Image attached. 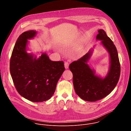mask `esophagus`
<instances>
[{
	"mask_svg": "<svg viewBox=\"0 0 131 131\" xmlns=\"http://www.w3.org/2000/svg\"><path fill=\"white\" fill-rule=\"evenodd\" d=\"M64 65H65V68L66 69H67L69 67V63L68 62H65L64 63Z\"/></svg>",
	"mask_w": 131,
	"mask_h": 131,
	"instance_id": "1",
	"label": "esophagus"
}]
</instances>
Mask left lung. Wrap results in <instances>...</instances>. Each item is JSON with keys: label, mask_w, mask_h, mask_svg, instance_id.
<instances>
[{"label": "left lung", "mask_w": 131, "mask_h": 131, "mask_svg": "<svg viewBox=\"0 0 131 131\" xmlns=\"http://www.w3.org/2000/svg\"><path fill=\"white\" fill-rule=\"evenodd\" d=\"M98 31L96 39L102 40L110 54V66L107 76L102 79L95 76L94 71L87 64L91 51L69 66L73 74V84L76 94L88 102H95L109 95L117 84L120 75V64L115 45L104 30L100 29Z\"/></svg>", "instance_id": "1"}]
</instances>
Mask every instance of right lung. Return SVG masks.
Here are the masks:
<instances>
[{"mask_svg": "<svg viewBox=\"0 0 131 131\" xmlns=\"http://www.w3.org/2000/svg\"><path fill=\"white\" fill-rule=\"evenodd\" d=\"M36 34L29 30L18 37L10 58V71L15 88L22 96L33 102H42L53 95L65 67L63 61H52L46 53L37 59L26 52L27 39Z\"/></svg>", "mask_w": 131, "mask_h": 131, "instance_id": "right-lung-1", "label": "right lung"}]
</instances>
